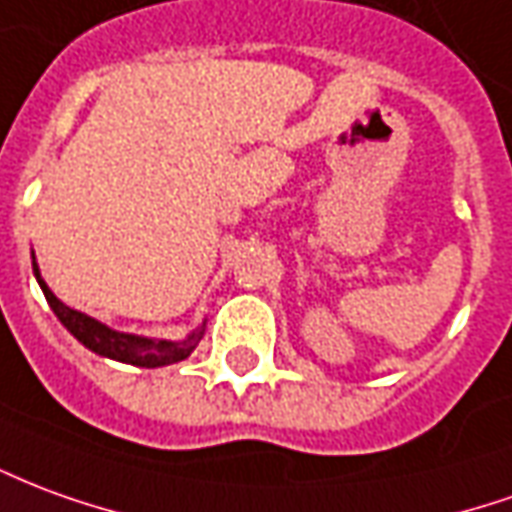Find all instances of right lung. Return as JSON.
Listing matches in <instances>:
<instances>
[{
	"mask_svg": "<svg viewBox=\"0 0 512 512\" xmlns=\"http://www.w3.org/2000/svg\"><path fill=\"white\" fill-rule=\"evenodd\" d=\"M32 274H35V280L41 285V291H44L49 307H52L55 316L60 318V324H63L85 349H91V352H96V355L102 357H110V360H119V363H130V366L141 368L171 366V363H180V360H185V357L191 355L196 349V343L202 341V335H205V321H202V327H196V330L191 332L188 338H182V341L146 338V335H132V332L113 330V327H107L102 321L85 316V313L74 310V307L63 305L55 293H52V288L46 285L44 277H41V268L35 263V252H32Z\"/></svg>",
	"mask_w": 512,
	"mask_h": 512,
	"instance_id": "obj_1",
	"label": "right lung"
}]
</instances>
